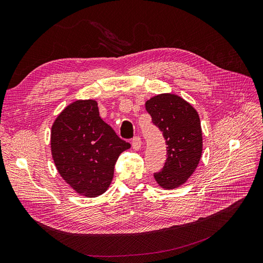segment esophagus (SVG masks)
Segmentation results:
<instances>
[{
	"label": "esophagus",
	"instance_id": "esophagus-1",
	"mask_svg": "<svg viewBox=\"0 0 263 263\" xmlns=\"http://www.w3.org/2000/svg\"><path fill=\"white\" fill-rule=\"evenodd\" d=\"M131 144H132V147H133L134 151H139V149L141 148L142 140H141V138H139V137H134V138L132 139Z\"/></svg>",
	"mask_w": 263,
	"mask_h": 263
}]
</instances>
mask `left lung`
Masks as SVG:
<instances>
[{
    "instance_id": "obj_1",
    "label": "left lung",
    "mask_w": 263,
    "mask_h": 263,
    "mask_svg": "<svg viewBox=\"0 0 263 263\" xmlns=\"http://www.w3.org/2000/svg\"><path fill=\"white\" fill-rule=\"evenodd\" d=\"M145 108L168 145L167 160L159 172L154 173V178L164 190L177 189L196 170L201 157L198 112L182 97L170 93L152 97L145 103Z\"/></svg>"
}]
</instances>
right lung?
<instances>
[{
  "instance_id": "1",
  "label": "right lung",
  "mask_w": 263,
  "mask_h": 263,
  "mask_svg": "<svg viewBox=\"0 0 263 263\" xmlns=\"http://www.w3.org/2000/svg\"><path fill=\"white\" fill-rule=\"evenodd\" d=\"M130 147L101 118L93 100L68 105L52 125L51 151L58 173L71 189L86 197L106 192L117 159Z\"/></svg>"
}]
</instances>
